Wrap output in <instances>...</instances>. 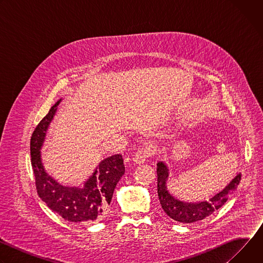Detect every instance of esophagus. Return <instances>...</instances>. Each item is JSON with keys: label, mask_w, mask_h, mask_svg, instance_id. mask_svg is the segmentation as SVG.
<instances>
[{"label": "esophagus", "mask_w": 263, "mask_h": 263, "mask_svg": "<svg viewBox=\"0 0 263 263\" xmlns=\"http://www.w3.org/2000/svg\"><path fill=\"white\" fill-rule=\"evenodd\" d=\"M154 151L153 149L149 147V146H144L142 148H140L139 151H137L133 157V161L136 163V164H141V163H144L149 157H152V155L154 154L153 153Z\"/></svg>", "instance_id": "34e87169"}]
</instances>
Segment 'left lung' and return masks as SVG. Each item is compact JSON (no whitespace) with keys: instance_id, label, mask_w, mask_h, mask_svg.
Here are the masks:
<instances>
[{"instance_id":"left-lung-1","label":"left lung","mask_w":263,"mask_h":263,"mask_svg":"<svg viewBox=\"0 0 263 263\" xmlns=\"http://www.w3.org/2000/svg\"><path fill=\"white\" fill-rule=\"evenodd\" d=\"M168 167L163 161L157 163V191L158 198L164 212L173 219L183 222L191 223L202 220L212 214L227 202L229 197L234 193L237 185L240 182L241 174H237L234 179L224 187L218 194L214 195L207 201L187 203L182 202L173 197L166 187L168 179Z\"/></svg>"}]
</instances>
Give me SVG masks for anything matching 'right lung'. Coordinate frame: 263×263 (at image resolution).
Listing matches in <instances>:
<instances>
[{
    "instance_id": "right-lung-1",
    "label": "right lung",
    "mask_w": 263,
    "mask_h": 263,
    "mask_svg": "<svg viewBox=\"0 0 263 263\" xmlns=\"http://www.w3.org/2000/svg\"><path fill=\"white\" fill-rule=\"evenodd\" d=\"M60 102L61 99L51 107L48 115L36 126L31 136V164L37 194L51 210L65 220L96 221L105 214L116 186L125 173L124 160L121 154L104 159L83 187L63 186L49 176L42 162L41 148Z\"/></svg>"
}]
</instances>
